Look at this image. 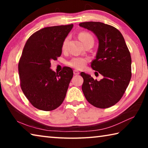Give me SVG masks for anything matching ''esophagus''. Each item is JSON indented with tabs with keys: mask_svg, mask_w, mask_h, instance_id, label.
Here are the masks:
<instances>
[{
	"mask_svg": "<svg viewBox=\"0 0 148 148\" xmlns=\"http://www.w3.org/2000/svg\"><path fill=\"white\" fill-rule=\"evenodd\" d=\"M74 75H79V72L77 71H76V70H74Z\"/></svg>",
	"mask_w": 148,
	"mask_h": 148,
	"instance_id": "esophagus-1",
	"label": "esophagus"
}]
</instances>
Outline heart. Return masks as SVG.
<instances>
[{"label": "heart", "instance_id": "heart-1", "mask_svg": "<svg viewBox=\"0 0 148 148\" xmlns=\"http://www.w3.org/2000/svg\"><path fill=\"white\" fill-rule=\"evenodd\" d=\"M79 38L80 39L82 42H84L87 40L88 38H92L91 34H89L87 32H81L79 35ZM67 42H68V38H66L62 42V51H65L66 48ZM89 61V58L87 57H75L72 58L71 60L67 62V65L69 66L72 67L77 70H82L83 69L85 66H86L87 62Z\"/></svg>", "mask_w": 148, "mask_h": 148}]
</instances>
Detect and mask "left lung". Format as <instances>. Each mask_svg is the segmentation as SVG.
I'll list each match as a JSON object with an SVG mask.
<instances>
[{"label": "left lung", "instance_id": "1", "mask_svg": "<svg viewBox=\"0 0 148 148\" xmlns=\"http://www.w3.org/2000/svg\"><path fill=\"white\" fill-rule=\"evenodd\" d=\"M79 25L92 31L99 40L96 59L91 68L103 78L94 79L82 72V89L90 104L107 108L121 99L131 78V57L123 36L116 28L101 22H83Z\"/></svg>", "mask_w": 148, "mask_h": 148}]
</instances>
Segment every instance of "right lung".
<instances>
[{"mask_svg": "<svg viewBox=\"0 0 148 148\" xmlns=\"http://www.w3.org/2000/svg\"><path fill=\"white\" fill-rule=\"evenodd\" d=\"M73 24L45 27L27 40L20 58L18 71L21 88L37 109L51 111L61 105L73 76L71 68L59 73L50 69L51 60L62 53V44Z\"/></svg>", "mask_w": 148, "mask_h": 148, "instance_id": "obj_1", "label": "right lung"}]
</instances>
